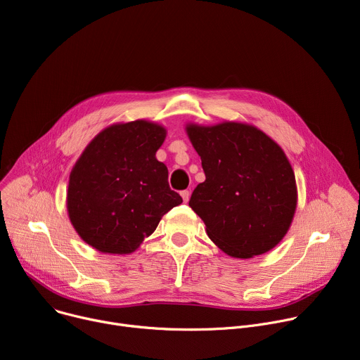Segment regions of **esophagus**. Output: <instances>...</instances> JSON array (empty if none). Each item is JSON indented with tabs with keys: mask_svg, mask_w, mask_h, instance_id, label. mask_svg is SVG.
<instances>
[{
	"mask_svg": "<svg viewBox=\"0 0 360 360\" xmlns=\"http://www.w3.org/2000/svg\"><path fill=\"white\" fill-rule=\"evenodd\" d=\"M180 195H181V198H183V202L187 203L188 199H190V191H188V190H183V191L180 193Z\"/></svg>",
	"mask_w": 360,
	"mask_h": 360,
	"instance_id": "1",
	"label": "esophagus"
}]
</instances>
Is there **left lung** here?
<instances>
[{"instance_id":"8db88e82","label":"left lung","mask_w":360,"mask_h":360,"mask_svg":"<svg viewBox=\"0 0 360 360\" xmlns=\"http://www.w3.org/2000/svg\"><path fill=\"white\" fill-rule=\"evenodd\" d=\"M206 180L188 206L226 255L250 259L278 245L297 209V184L284 150L259 128L239 121L186 124Z\"/></svg>"}]
</instances>
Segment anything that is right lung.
Here are the masks:
<instances>
[{
  "label": "right lung",
  "instance_id": "obj_1",
  "mask_svg": "<svg viewBox=\"0 0 360 360\" xmlns=\"http://www.w3.org/2000/svg\"><path fill=\"white\" fill-rule=\"evenodd\" d=\"M167 129L136 120L102 129L69 176L66 207L77 235L102 254L127 255L181 205L169 170L155 157Z\"/></svg>",
  "mask_w": 360,
  "mask_h": 360
}]
</instances>
